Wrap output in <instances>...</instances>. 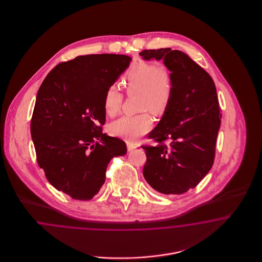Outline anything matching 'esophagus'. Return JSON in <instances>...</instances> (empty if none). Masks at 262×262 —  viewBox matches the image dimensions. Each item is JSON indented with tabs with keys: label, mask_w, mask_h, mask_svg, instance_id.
<instances>
[{
	"label": "esophagus",
	"mask_w": 262,
	"mask_h": 262,
	"mask_svg": "<svg viewBox=\"0 0 262 262\" xmlns=\"http://www.w3.org/2000/svg\"><path fill=\"white\" fill-rule=\"evenodd\" d=\"M126 145H127V151H132L137 147L134 143H130V142H126Z\"/></svg>",
	"instance_id": "1"
}]
</instances>
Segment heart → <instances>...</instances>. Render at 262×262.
I'll use <instances>...</instances> for the list:
<instances>
[{
    "label": "heart",
    "instance_id": "b5f03b06",
    "mask_svg": "<svg viewBox=\"0 0 262 262\" xmlns=\"http://www.w3.org/2000/svg\"><path fill=\"white\" fill-rule=\"evenodd\" d=\"M126 93L138 94V111L160 115L168 108L173 96V80L168 69L156 62H139L125 75ZM124 100L123 93L111 85L106 90L103 106L105 113L114 117L120 112ZM151 127L149 115L142 113L137 116H124L113 122L110 133L117 137L136 141Z\"/></svg>",
    "mask_w": 262,
    "mask_h": 262
}]
</instances>
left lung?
Listing matches in <instances>:
<instances>
[{
    "mask_svg": "<svg viewBox=\"0 0 262 262\" xmlns=\"http://www.w3.org/2000/svg\"><path fill=\"white\" fill-rule=\"evenodd\" d=\"M139 55L163 61L174 86L162 119L148 135L158 144L141 146L146 154L143 176L158 192L182 194L196 187L214 162L221 125L216 88L209 74L182 51L163 48Z\"/></svg>",
    "mask_w": 262,
    "mask_h": 262,
    "instance_id": "left-lung-1",
    "label": "left lung"
}]
</instances>
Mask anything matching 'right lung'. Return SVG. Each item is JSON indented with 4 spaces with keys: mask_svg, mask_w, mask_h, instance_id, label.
<instances>
[{
    "mask_svg": "<svg viewBox=\"0 0 262 262\" xmlns=\"http://www.w3.org/2000/svg\"><path fill=\"white\" fill-rule=\"evenodd\" d=\"M125 55L78 56L57 64L36 96L30 132L38 165L51 185L72 199L91 200L125 141L102 133L106 90L128 68Z\"/></svg>",
    "mask_w": 262,
    "mask_h": 262,
    "instance_id": "right-lung-1",
    "label": "right lung"
}]
</instances>
